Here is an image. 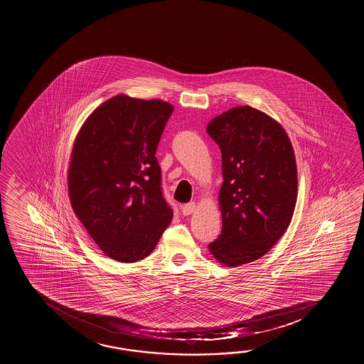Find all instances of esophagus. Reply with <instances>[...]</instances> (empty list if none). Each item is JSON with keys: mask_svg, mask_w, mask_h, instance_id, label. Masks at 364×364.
<instances>
[{"mask_svg": "<svg viewBox=\"0 0 364 364\" xmlns=\"http://www.w3.org/2000/svg\"><path fill=\"white\" fill-rule=\"evenodd\" d=\"M197 208V205H196V203H188V204H185L181 207V212H183V215H189L196 210Z\"/></svg>", "mask_w": 364, "mask_h": 364, "instance_id": "esophagus-1", "label": "esophagus"}]
</instances>
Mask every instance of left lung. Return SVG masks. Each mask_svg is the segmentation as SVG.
<instances>
[{
    "label": "left lung",
    "mask_w": 364,
    "mask_h": 364,
    "mask_svg": "<svg viewBox=\"0 0 364 364\" xmlns=\"http://www.w3.org/2000/svg\"><path fill=\"white\" fill-rule=\"evenodd\" d=\"M205 131L220 146L222 231L209 252L235 268L265 255L286 232L297 202V165L284 128L255 107L227 110Z\"/></svg>",
    "instance_id": "8db88e82"
}]
</instances>
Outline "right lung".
<instances>
[{"label":"right lung","instance_id":"obj_1","mask_svg":"<svg viewBox=\"0 0 364 364\" xmlns=\"http://www.w3.org/2000/svg\"><path fill=\"white\" fill-rule=\"evenodd\" d=\"M171 104L120 94L90 114L72 147L71 207L100 250L136 262L154 251L173 220L162 197L156 149Z\"/></svg>","mask_w":364,"mask_h":364}]
</instances>
